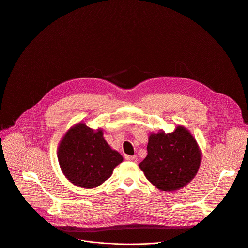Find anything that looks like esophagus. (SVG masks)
I'll use <instances>...</instances> for the list:
<instances>
[{
	"label": "esophagus",
	"mask_w": 248,
	"mask_h": 248,
	"mask_svg": "<svg viewBox=\"0 0 248 248\" xmlns=\"http://www.w3.org/2000/svg\"><path fill=\"white\" fill-rule=\"evenodd\" d=\"M125 159L128 160V161H131V162H137L138 161V156L137 155H133V156L125 155Z\"/></svg>",
	"instance_id": "1"
}]
</instances>
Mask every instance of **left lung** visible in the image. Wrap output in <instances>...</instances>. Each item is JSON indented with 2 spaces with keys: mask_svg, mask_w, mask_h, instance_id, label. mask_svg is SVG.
I'll list each match as a JSON object with an SVG mask.
<instances>
[{
  "mask_svg": "<svg viewBox=\"0 0 248 248\" xmlns=\"http://www.w3.org/2000/svg\"><path fill=\"white\" fill-rule=\"evenodd\" d=\"M201 148L193 134L183 125L165 133L148 137L147 156L139 164L148 181L160 191H178L188 185L198 173Z\"/></svg>",
  "mask_w": 248,
  "mask_h": 248,
  "instance_id": "left-lung-1",
  "label": "left lung"
}]
</instances>
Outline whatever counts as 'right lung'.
<instances>
[{
  "mask_svg": "<svg viewBox=\"0 0 248 248\" xmlns=\"http://www.w3.org/2000/svg\"><path fill=\"white\" fill-rule=\"evenodd\" d=\"M103 134L102 128H90L80 122L62 137L57 148L59 166L75 186L96 188L123 162V156L108 144Z\"/></svg>",
  "mask_w": 248,
  "mask_h": 248,
  "instance_id": "add662e5",
  "label": "right lung"
}]
</instances>
